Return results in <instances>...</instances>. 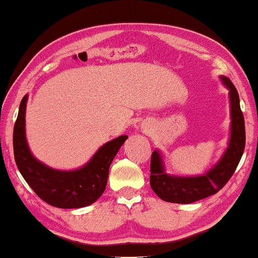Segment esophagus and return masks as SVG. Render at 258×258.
<instances>
[{
	"label": "esophagus",
	"instance_id": "34e87169",
	"mask_svg": "<svg viewBox=\"0 0 258 258\" xmlns=\"http://www.w3.org/2000/svg\"><path fill=\"white\" fill-rule=\"evenodd\" d=\"M144 131H146V133H149V128L148 127H145Z\"/></svg>",
	"mask_w": 258,
	"mask_h": 258
}]
</instances>
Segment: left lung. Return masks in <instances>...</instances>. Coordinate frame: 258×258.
Listing matches in <instances>:
<instances>
[{
    "label": "left lung",
    "mask_w": 258,
    "mask_h": 258,
    "mask_svg": "<svg viewBox=\"0 0 258 258\" xmlns=\"http://www.w3.org/2000/svg\"><path fill=\"white\" fill-rule=\"evenodd\" d=\"M220 79L229 89L231 130L228 148L210 171L199 176L185 177L165 172L162 155L159 150H154L150 160V186L164 201L188 205L216 194L229 181L240 162L245 149L246 134L239 95L228 77L220 76Z\"/></svg>",
    "instance_id": "left-lung-1"
}]
</instances>
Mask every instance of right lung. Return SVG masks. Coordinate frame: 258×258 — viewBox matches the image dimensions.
<instances>
[{
	"label": "right lung",
	"instance_id": "obj_1",
	"mask_svg": "<svg viewBox=\"0 0 258 258\" xmlns=\"http://www.w3.org/2000/svg\"><path fill=\"white\" fill-rule=\"evenodd\" d=\"M27 101L28 95H24L13 129L14 159L23 178L41 200L52 207L76 209L94 203L103 194L110 165L128 137L123 135L104 144L90 162L79 169L59 171L48 167L29 149L24 127Z\"/></svg>",
	"mask_w": 258,
	"mask_h": 258
}]
</instances>
